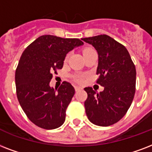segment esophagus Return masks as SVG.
Here are the masks:
<instances>
[{
	"instance_id": "esophagus-1",
	"label": "esophagus",
	"mask_w": 152,
	"mask_h": 152,
	"mask_svg": "<svg viewBox=\"0 0 152 152\" xmlns=\"http://www.w3.org/2000/svg\"><path fill=\"white\" fill-rule=\"evenodd\" d=\"M75 90H76V91H77V90H79V89H82V88L81 86H75Z\"/></svg>"
}]
</instances>
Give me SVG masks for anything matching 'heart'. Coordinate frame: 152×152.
Here are the masks:
<instances>
[{"mask_svg":"<svg viewBox=\"0 0 152 152\" xmlns=\"http://www.w3.org/2000/svg\"><path fill=\"white\" fill-rule=\"evenodd\" d=\"M90 50H93L92 48H86V49H85L83 50V55H84L85 53L87 52V51H89ZM68 58V55L66 56V58H65V61H66ZM73 79L75 81V82H82L83 81V76L82 75H75L73 76Z\"/></svg>","mask_w":152,"mask_h":152,"instance_id":"obj_1","label":"heart"}]
</instances>
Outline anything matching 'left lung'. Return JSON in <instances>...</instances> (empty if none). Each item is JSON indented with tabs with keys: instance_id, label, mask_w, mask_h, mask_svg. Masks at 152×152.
<instances>
[{
	"instance_id": "1",
	"label": "left lung",
	"mask_w": 152,
	"mask_h": 152,
	"mask_svg": "<svg viewBox=\"0 0 152 152\" xmlns=\"http://www.w3.org/2000/svg\"><path fill=\"white\" fill-rule=\"evenodd\" d=\"M82 40L93 45L98 54L97 83L104 86L97 93L86 87L85 109L93 124L107 127L116 124L126 114L136 92V66L126 48L107 35Z\"/></svg>"
}]
</instances>
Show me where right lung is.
Masks as SVG:
<instances>
[{"label": "right lung", "instance_id": "right-lung-1", "mask_svg": "<svg viewBox=\"0 0 152 152\" xmlns=\"http://www.w3.org/2000/svg\"><path fill=\"white\" fill-rule=\"evenodd\" d=\"M82 44L79 39L44 35L22 53L15 75L16 96L28 118L36 126L55 129L64 123L75 88L64 81L55 92L50 82L53 73L63 68L66 54Z\"/></svg>", "mask_w": 152, "mask_h": 152}]
</instances>
